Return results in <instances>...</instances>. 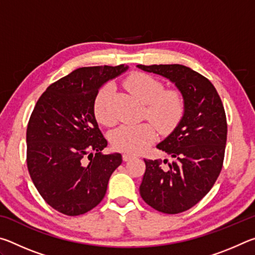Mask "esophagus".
<instances>
[{"label": "esophagus", "instance_id": "1", "mask_svg": "<svg viewBox=\"0 0 255 255\" xmlns=\"http://www.w3.org/2000/svg\"><path fill=\"white\" fill-rule=\"evenodd\" d=\"M132 157H135V155H133V154H130V153H124L123 154V159L125 162L129 161V159H131Z\"/></svg>", "mask_w": 255, "mask_h": 255}]
</instances>
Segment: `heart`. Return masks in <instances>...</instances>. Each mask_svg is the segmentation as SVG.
<instances>
[{"label":"heart","mask_w":255,"mask_h":255,"mask_svg":"<svg viewBox=\"0 0 255 255\" xmlns=\"http://www.w3.org/2000/svg\"><path fill=\"white\" fill-rule=\"evenodd\" d=\"M133 97L145 105V116L159 131L167 132L180 122L184 111V100L178 90H164L161 81L144 73H133L124 82ZM115 88L107 83L99 90L94 99V115L99 123L110 127L116 123L111 109ZM155 128L152 124L123 125L111 133V144L116 149L127 153H138L152 143Z\"/></svg>","instance_id":"heart-1"}]
</instances>
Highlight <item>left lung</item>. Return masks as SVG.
Returning a JSON list of instances; mask_svg holds the SVG:
<instances>
[{"label":"left lung","mask_w":255,"mask_h":255,"mask_svg":"<svg viewBox=\"0 0 255 255\" xmlns=\"http://www.w3.org/2000/svg\"><path fill=\"white\" fill-rule=\"evenodd\" d=\"M174 83L184 100L178 126L156 147L173 161L144 159L146 171L139 187L146 204L164 214H179L197 205L221 173L227 139L224 106L211 82L190 67L137 65Z\"/></svg>","instance_id":"obj_1"}]
</instances>
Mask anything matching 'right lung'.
I'll return each instance as SVG.
<instances>
[{"mask_svg":"<svg viewBox=\"0 0 255 255\" xmlns=\"http://www.w3.org/2000/svg\"><path fill=\"white\" fill-rule=\"evenodd\" d=\"M128 66L81 67L47 88L27 128V165L38 192L67 216L100 204L122 154H102L108 141L94 116V99Z\"/></svg>","mask_w":255,"mask_h":255,"instance_id":"1","label":"right lung"}]
</instances>
